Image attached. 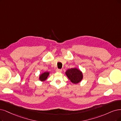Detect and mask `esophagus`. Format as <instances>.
Instances as JSON below:
<instances>
[{
  "instance_id": "1",
  "label": "esophagus",
  "mask_w": 121,
  "mask_h": 121,
  "mask_svg": "<svg viewBox=\"0 0 121 121\" xmlns=\"http://www.w3.org/2000/svg\"><path fill=\"white\" fill-rule=\"evenodd\" d=\"M56 72L61 73L62 72V70L61 69H56Z\"/></svg>"
}]
</instances>
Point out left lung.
<instances>
[{
    "label": "left lung",
    "instance_id": "1",
    "mask_svg": "<svg viewBox=\"0 0 121 121\" xmlns=\"http://www.w3.org/2000/svg\"><path fill=\"white\" fill-rule=\"evenodd\" d=\"M65 74L70 81L75 84L81 82L83 78L82 72L77 68L68 69L65 72Z\"/></svg>",
    "mask_w": 121,
    "mask_h": 121
}]
</instances>
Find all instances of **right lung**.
<instances>
[{"label":"right lung","instance_id":"1","mask_svg":"<svg viewBox=\"0 0 121 121\" xmlns=\"http://www.w3.org/2000/svg\"><path fill=\"white\" fill-rule=\"evenodd\" d=\"M49 74H50V73L49 72H45L40 74L39 76V80L41 82L45 81L47 79Z\"/></svg>","mask_w":121,"mask_h":121}]
</instances>
